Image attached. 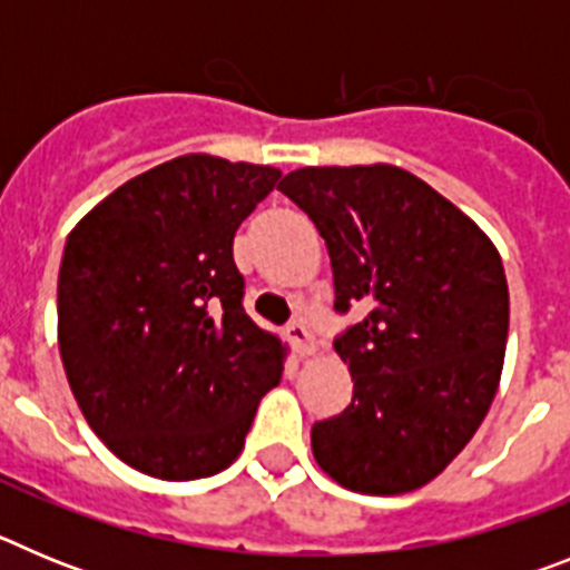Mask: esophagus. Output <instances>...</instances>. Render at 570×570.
<instances>
[{
    "instance_id": "obj_1",
    "label": "esophagus",
    "mask_w": 570,
    "mask_h": 570,
    "mask_svg": "<svg viewBox=\"0 0 570 570\" xmlns=\"http://www.w3.org/2000/svg\"><path fill=\"white\" fill-rule=\"evenodd\" d=\"M288 340H291V345L296 347V354H299V356H314L316 354V342H314V336H311V331H308V325H305V322H291Z\"/></svg>"
}]
</instances>
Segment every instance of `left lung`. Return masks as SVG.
<instances>
[{"mask_svg":"<svg viewBox=\"0 0 570 570\" xmlns=\"http://www.w3.org/2000/svg\"><path fill=\"white\" fill-rule=\"evenodd\" d=\"M279 190L328 245L334 308H367L336 340L354 396L311 428L316 465L347 491H416L471 442L500 387V250L471 216L396 165L299 168Z\"/></svg>","mask_w":570,"mask_h":570,"instance_id":"1","label":"left lung"}]
</instances>
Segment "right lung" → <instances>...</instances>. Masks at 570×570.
<instances>
[{"instance_id": "obj_1", "label": "right lung", "mask_w": 570, "mask_h": 570, "mask_svg": "<svg viewBox=\"0 0 570 570\" xmlns=\"http://www.w3.org/2000/svg\"><path fill=\"white\" fill-rule=\"evenodd\" d=\"M271 165L185 154L134 176L68 234L57 340L94 434L156 480L242 454L288 345L242 308L234 234L279 183Z\"/></svg>"}]
</instances>
